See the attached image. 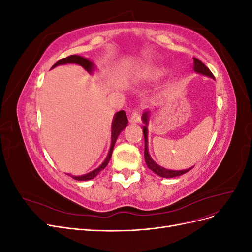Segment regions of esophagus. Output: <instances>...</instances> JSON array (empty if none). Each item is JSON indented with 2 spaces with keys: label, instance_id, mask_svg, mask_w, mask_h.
<instances>
[{
  "label": "esophagus",
  "instance_id": "1",
  "mask_svg": "<svg viewBox=\"0 0 252 252\" xmlns=\"http://www.w3.org/2000/svg\"><path fill=\"white\" fill-rule=\"evenodd\" d=\"M140 121H141L140 112H139L138 110H134V111L132 112V114H131L130 119H129V122H130V123L135 124V123H140Z\"/></svg>",
  "mask_w": 252,
  "mask_h": 252
}]
</instances>
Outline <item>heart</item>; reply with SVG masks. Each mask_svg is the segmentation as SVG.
<instances>
[{
    "instance_id": "obj_1",
    "label": "heart",
    "mask_w": 252,
    "mask_h": 252,
    "mask_svg": "<svg viewBox=\"0 0 252 252\" xmlns=\"http://www.w3.org/2000/svg\"><path fill=\"white\" fill-rule=\"evenodd\" d=\"M164 73V69L158 66H144L134 73V78L142 82H154L158 80Z\"/></svg>"
}]
</instances>
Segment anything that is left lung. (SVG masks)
<instances>
[{
	"mask_svg": "<svg viewBox=\"0 0 252 252\" xmlns=\"http://www.w3.org/2000/svg\"><path fill=\"white\" fill-rule=\"evenodd\" d=\"M194 64H193V70L199 73V74H203L206 75V77L215 79L213 74L211 73V71L208 69L207 67L204 65V63L202 61H200L199 59L193 58ZM149 119H150V113L149 111H145L142 116V121L144 123L143 126V134H144V140H145V151H144V158H145V162H146V165L150 170L154 171L156 174L159 175L162 178H166V179H170V178H175L179 177V175L184 174L186 172H188L190 169H192L193 167H190L188 169H184V170H171V169H166L164 167L159 166L158 164H157L152 158L149 155V150H148V124H149Z\"/></svg>",
	"mask_w": 252,
	"mask_h": 252,
	"instance_id": "1",
	"label": "left lung"
}]
</instances>
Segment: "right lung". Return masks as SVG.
<instances>
[{
	"label": "right lung",
	"instance_id": "add662e5",
	"mask_svg": "<svg viewBox=\"0 0 252 252\" xmlns=\"http://www.w3.org/2000/svg\"><path fill=\"white\" fill-rule=\"evenodd\" d=\"M65 64H78V65L82 66L84 69L87 70L90 74H93L94 71L95 70V65H94L93 61H90L86 58H83L81 56H77V55H73V56H70V57H67L65 59L59 60L58 62L51 67V69H52V68L59 66V65H65ZM127 124H128V119H127V116H126V113H125L124 110H121V111H119V112L114 114L112 123H111V144H110L108 155H107V157H106L105 161L100 166H98L97 168H95L94 170L90 171L86 174H82V175H72V174H69V173H67V174L70 175L72 179L77 180V181H88V180L94 179L96 175L100 173L106 166L108 165L110 158H111L114 144H116V142H117L119 134L127 127Z\"/></svg>",
	"mask_w": 252,
	"mask_h": 252
}]
</instances>
